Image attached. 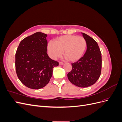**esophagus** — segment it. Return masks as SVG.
Segmentation results:
<instances>
[{"label":"esophagus","mask_w":122,"mask_h":122,"mask_svg":"<svg viewBox=\"0 0 122 122\" xmlns=\"http://www.w3.org/2000/svg\"><path fill=\"white\" fill-rule=\"evenodd\" d=\"M64 64V62H59V65H63Z\"/></svg>","instance_id":"34e87169"}]
</instances>
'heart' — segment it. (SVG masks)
<instances>
[{
    "mask_svg": "<svg viewBox=\"0 0 122 122\" xmlns=\"http://www.w3.org/2000/svg\"><path fill=\"white\" fill-rule=\"evenodd\" d=\"M86 47V41L82 36L65 35L50 41L47 45L49 56L53 60L61 56L63 51L66 58L71 61H78L81 57Z\"/></svg>",
    "mask_w": 122,
    "mask_h": 122,
    "instance_id": "obj_1",
    "label": "heart"
}]
</instances>
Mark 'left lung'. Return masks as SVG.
Masks as SVG:
<instances>
[{"mask_svg":"<svg viewBox=\"0 0 122 122\" xmlns=\"http://www.w3.org/2000/svg\"><path fill=\"white\" fill-rule=\"evenodd\" d=\"M81 34L86 41V51L83 57L72 64V69L67 76L72 84L78 87H86L95 83L100 77L102 57L96 41L84 33Z\"/></svg>","mask_w":122,"mask_h":122,"instance_id":"left-lung-1","label":"left lung"}]
</instances>
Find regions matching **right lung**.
<instances>
[{
    "label": "right lung",
    "mask_w": 122,
    "mask_h": 122,
    "mask_svg": "<svg viewBox=\"0 0 122 122\" xmlns=\"http://www.w3.org/2000/svg\"><path fill=\"white\" fill-rule=\"evenodd\" d=\"M47 35L37 32L20 42L15 55L17 76L26 86L40 89L48 83L53 69L58 66L47 53Z\"/></svg>",
    "instance_id": "right-lung-1"
}]
</instances>
